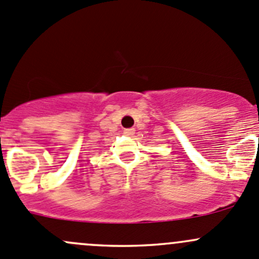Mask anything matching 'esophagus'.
Segmentation results:
<instances>
[{
    "label": "esophagus",
    "mask_w": 259,
    "mask_h": 259,
    "mask_svg": "<svg viewBox=\"0 0 259 259\" xmlns=\"http://www.w3.org/2000/svg\"><path fill=\"white\" fill-rule=\"evenodd\" d=\"M134 133H135L134 129H125L124 130L125 135H134Z\"/></svg>",
    "instance_id": "esophagus-1"
}]
</instances>
